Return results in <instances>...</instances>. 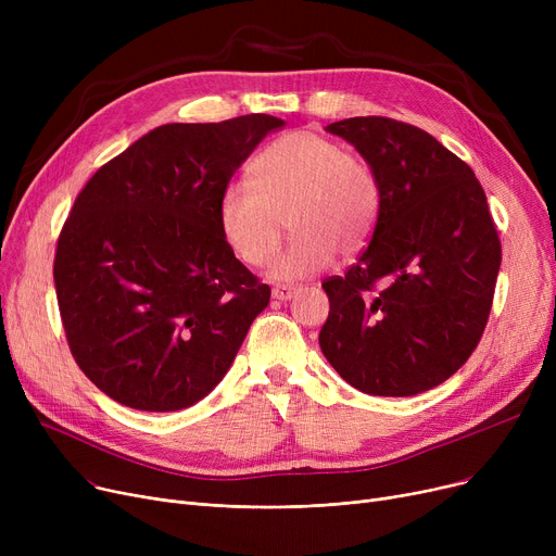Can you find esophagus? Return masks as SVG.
<instances>
[{
	"instance_id": "esophagus-1",
	"label": "esophagus",
	"mask_w": 556,
	"mask_h": 556,
	"mask_svg": "<svg viewBox=\"0 0 556 556\" xmlns=\"http://www.w3.org/2000/svg\"><path fill=\"white\" fill-rule=\"evenodd\" d=\"M298 293H300L298 286H286V283H281V286H275V288H273V298L279 300V302L293 300Z\"/></svg>"
}]
</instances>
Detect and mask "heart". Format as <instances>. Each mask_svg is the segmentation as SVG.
I'll return each instance as SVG.
<instances>
[{
    "label": "heart",
    "mask_w": 556,
    "mask_h": 556,
    "mask_svg": "<svg viewBox=\"0 0 556 556\" xmlns=\"http://www.w3.org/2000/svg\"><path fill=\"white\" fill-rule=\"evenodd\" d=\"M252 187L231 182L218 202V227L252 268L273 263L288 216L293 237L275 263L277 279H302L358 252L378 218V182L367 160L331 137L293 130L273 139L250 164Z\"/></svg>",
    "instance_id": "1"
}]
</instances>
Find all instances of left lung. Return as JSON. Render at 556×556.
I'll use <instances>...</instances> for the list:
<instances>
[{"instance_id":"left-lung-1","label":"left lung","mask_w":556,"mask_h":556,"mask_svg":"<svg viewBox=\"0 0 556 556\" xmlns=\"http://www.w3.org/2000/svg\"><path fill=\"white\" fill-rule=\"evenodd\" d=\"M371 166L378 218L342 277H327L319 346L349 386L413 396L444 383L478 346L501 270V237L473 168L390 116L327 126Z\"/></svg>"}]
</instances>
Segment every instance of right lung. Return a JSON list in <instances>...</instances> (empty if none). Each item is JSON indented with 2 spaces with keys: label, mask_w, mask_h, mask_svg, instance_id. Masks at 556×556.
I'll use <instances>...</instances> for the list:
<instances>
[{
  "label": "right lung",
  "mask_w": 556,
  "mask_h": 556,
  "mask_svg": "<svg viewBox=\"0 0 556 556\" xmlns=\"http://www.w3.org/2000/svg\"><path fill=\"white\" fill-rule=\"evenodd\" d=\"M281 126L270 114L160 126L76 195L55 245V298L76 365L110 399L182 410L227 374L270 286L233 256L218 202Z\"/></svg>",
  "instance_id": "right-lung-1"
}]
</instances>
